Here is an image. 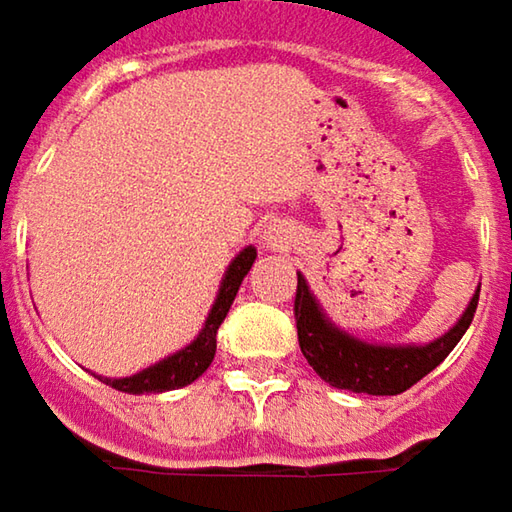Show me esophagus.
<instances>
[{"mask_svg": "<svg viewBox=\"0 0 512 512\" xmlns=\"http://www.w3.org/2000/svg\"><path fill=\"white\" fill-rule=\"evenodd\" d=\"M268 244H276V233H273V236H270V239H268Z\"/></svg>", "mask_w": 512, "mask_h": 512, "instance_id": "obj_1", "label": "esophagus"}]
</instances>
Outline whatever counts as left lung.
<instances>
[{
  "label": "left lung",
  "instance_id": "left-lung-1",
  "mask_svg": "<svg viewBox=\"0 0 512 512\" xmlns=\"http://www.w3.org/2000/svg\"><path fill=\"white\" fill-rule=\"evenodd\" d=\"M481 291V285H478ZM478 291L470 299L461 320L426 345H377L363 343L340 331L322 314L317 296L311 294L302 273H296V337L305 360L328 386L348 389L357 395H400L415 386L435 366L444 363L449 351L464 337L478 308Z\"/></svg>",
  "mask_w": 512,
  "mask_h": 512
}]
</instances>
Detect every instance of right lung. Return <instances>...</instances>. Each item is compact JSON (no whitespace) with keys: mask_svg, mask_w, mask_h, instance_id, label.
<instances>
[{"mask_svg":"<svg viewBox=\"0 0 512 512\" xmlns=\"http://www.w3.org/2000/svg\"><path fill=\"white\" fill-rule=\"evenodd\" d=\"M256 262V247H244L242 253L230 262V268L224 270L221 288H218L216 302L207 314L204 328L198 331V337L190 345H184L181 351L164 357L161 363L149 366V369L138 371L132 377H100L106 386H112L117 392L126 395H152V392H172L181 386H190L192 380H198L204 371L210 369L213 357H216V334L218 325L224 322L233 299L239 294V285L247 276V270Z\"/></svg>","mask_w":512,"mask_h":512,"instance_id":"add662e5","label":"right lung"}]
</instances>
